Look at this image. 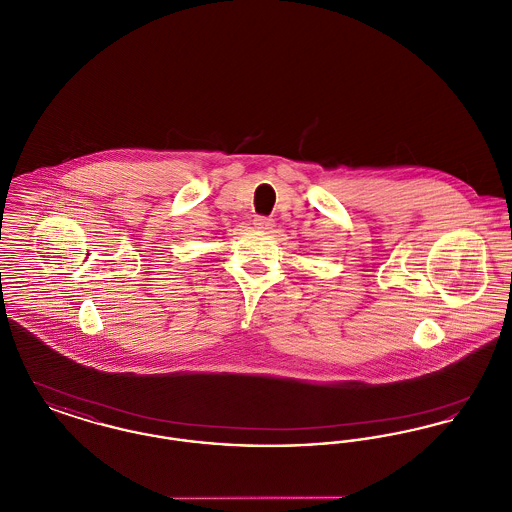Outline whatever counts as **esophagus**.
<instances>
[{
    "label": "esophagus",
    "instance_id": "34e87169",
    "mask_svg": "<svg viewBox=\"0 0 512 512\" xmlns=\"http://www.w3.org/2000/svg\"><path fill=\"white\" fill-rule=\"evenodd\" d=\"M253 224H255V228H257V230L268 232V230H272V226H274V220L267 219V217H257V219L253 220Z\"/></svg>",
    "mask_w": 512,
    "mask_h": 512
}]
</instances>
